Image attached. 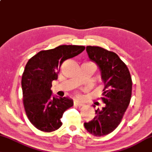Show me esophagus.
<instances>
[{"label":"esophagus","mask_w":152,"mask_h":152,"mask_svg":"<svg viewBox=\"0 0 152 152\" xmlns=\"http://www.w3.org/2000/svg\"><path fill=\"white\" fill-rule=\"evenodd\" d=\"M74 104H75V105L79 106V107H81L83 105V102H81V101H79V100H75Z\"/></svg>","instance_id":"34e87169"}]
</instances>
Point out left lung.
I'll use <instances>...</instances> for the list:
<instances>
[{
    "label": "left lung",
    "mask_w": 152,
    "mask_h": 152,
    "mask_svg": "<svg viewBox=\"0 0 152 152\" xmlns=\"http://www.w3.org/2000/svg\"><path fill=\"white\" fill-rule=\"evenodd\" d=\"M86 52L100 70L104 84L101 100L105 105L95 110L96 116L84 123V127L90 134L101 137L113 132L122 121L131 99L132 79L126 65L115 53L97 46H87Z\"/></svg>",
    "instance_id": "obj_1"
}]
</instances>
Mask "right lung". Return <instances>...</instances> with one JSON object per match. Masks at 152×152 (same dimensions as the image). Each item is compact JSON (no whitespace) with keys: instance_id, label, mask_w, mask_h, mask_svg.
<instances>
[{"instance_id":"obj_1","label":"right lung","mask_w":152,"mask_h":152,"mask_svg":"<svg viewBox=\"0 0 152 152\" xmlns=\"http://www.w3.org/2000/svg\"><path fill=\"white\" fill-rule=\"evenodd\" d=\"M84 50V46L60 45L41 51L27 62L22 77L23 103L28 118L37 129L50 132L62 126L60 119L73 100L53 96L52 82L58 79L63 62Z\"/></svg>"}]
</instances>
